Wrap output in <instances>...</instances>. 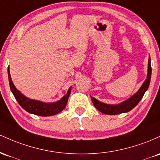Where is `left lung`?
Segmentation results:
<instances>
[{
  "label": "left lung",
  "instance_id": "obj_1",
  "mask_svg": "<svg viewBox=\"0 0 160 160\" xmlns=\"http://www.w3.org/2000/svg\"><path fill=\"white\" fill-rule=\"evenodd\" d=\"M151 73L152 69L151 65H150V57H149L148 60V76H147L146 80L138 90V92H136L133 96L131 97L128 100L122 102L119 104H116V105H112V104H107L102 103L97 99H95L93 97H91L92 103L96 107L98 110L101 112L102 113L107 114V115H117L123 112H129L132 110L134 107H135L138 105L140 100L142 99L143 94L146 92L147 90L148 89L149 85H150V78H151Z\"/></svg>",
  "mask_w": 160,
  "mask_h": 160
}]
</instances>
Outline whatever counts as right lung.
I'll use <instances>...</instances> for the list:
<instances>
[{"label": "right lung", "mask_w": 160, "mask_h": 160, "mask_svg": "<svg viewBox=\"0 0 160 160\" xmlns=\"http://www.w3.org/2000/svg\"><path fill=\"white\" fill-rule=\"evenodd\" d=\"M8 71L10 90L19 105L28 112L40 116H50L59 113L61 111L63 110L66 107L69 97L70 95L72 87L68 90L67 94L62 97L59 101L54 102V103H44V102L39 101V100L29 99L22 94H21L20 91L17 89V88L12 83L9 67Z\"/></svg>", "instance_id": "right-lung-1"}]
</instances>
